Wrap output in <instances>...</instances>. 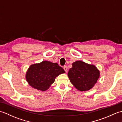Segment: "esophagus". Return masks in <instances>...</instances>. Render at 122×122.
<instances>
[{
    "label": "esophagus",
    "instance_id": "esophagus-1",
    "mask_svg": "<svg viewBox=\"0 0 122 122\" xmlns=\"http://www.w3.org/2000/svg\"><path fill=\"white\" fill-rule=\"evenodd\" d=\"M63 69L64 70V71L66 72V73H67V72H68V68H67L66 66H64Z\"/></svg>",
    "mask_w": 122,
    "mask_h": 122
}]
</instances>
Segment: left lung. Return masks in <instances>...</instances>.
<instances>
[{"label":"left lung","instance_id":"1","mask_svg":"<svg viewBox=\"0 0 122 122\" xmlns=\"http://www.w3.org/2000/svg\"><path fill=\"white\" fill-rule=\"evenodd\" d=\"M68 76L73 86L80 91L91 90L97 83L100 76V71L95 66L82 61L72 63Z\"/></svg>","mask_w":122,"mask_h":122}]
</instances>
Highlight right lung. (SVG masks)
<instances>
[{
  "label": "right lung",
  "instance_id": "obj_1",
  "mask_svg": "<svg viewBox=\"0 0 122 122\" xmlns=\"http://www.w3.org/2000/svg\"><path fill=\"white\" fill-rule=\"evenodd\" d=\"M66 73L58 63L43 61L31 64L25 74V79L30 86L41 91L47 90L59 75Z\"/></svg>",
  "mask_w": 122,
  "mask_h": 122
}]
</instances>
